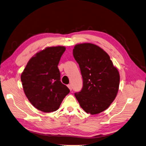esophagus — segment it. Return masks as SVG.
<instances>
[{
  "label": "esophagus",
  "instance_id": "esophagus-1",
  "mask_svg": "<svg viewBox=\"0 0 146 146\" xmlns=\"http://www.w3.org/2000/svg\"><path fill=\"white\" fill-rule=\"evenodd\" d=\"M68 87L69 88V89L70 90V91H72V85H68Z\"/></svg>",
  "mask_w": 146,
  "mask_h": 146
}]
</instances>
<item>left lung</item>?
Segmentation results:
<instances>
[{
  "label": "left lung",
  "instance_id": "obj_1",
  "mask_svg": "<svg viewBox=\"0 0 146 146\" xmlns=\"http://www.w3.org/2000/svg\"><path fill=\"white\" fill-rule=\"evenodd\" d=\"M73 56L80 66L83 88L75 96L80 107L92 115L107 109L119 88L120 74L109 54L91 43L77 44Z\"/></svg>",
  "mask_w": 146,
  "mask_h": 146
}]
</instances>
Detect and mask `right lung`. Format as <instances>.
<instances>
[{
	"label": "right lung",
	"mask_w": 146,
	"mask_h": 146,
	"mask_svg": "<svg viewBox=\"0 0 146 146\" xmlns=\"http://www.w3.org/2000/svg\"><path fill=\"white\" fill-rule=\"evenodd\" d=\"M64 46H48L35 53L21 75L23 88L34 107L44 112L60 108L70 90L60 81L58 65L65 52Z\"/></svg>",
	"instance_id": "right-lung-1"
}]
</instances>
